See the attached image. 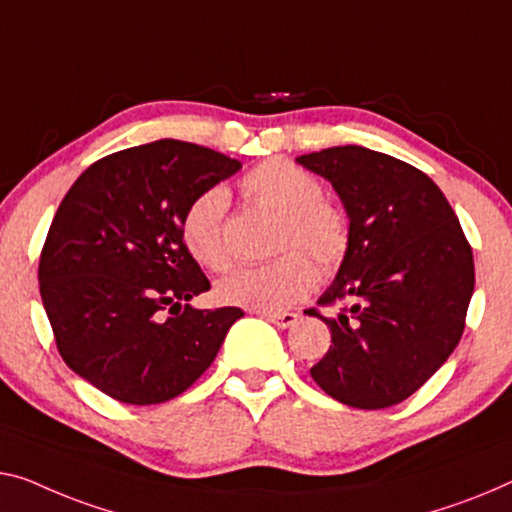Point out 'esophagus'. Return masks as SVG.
<instances>
[{"instance_id":"34e87169","label":"esophagus","mask_w":512,"mask_h":512,"mask_svg":"<svg viewBox=\"0 0 512 512\" xmlns=\"http://www.w3.org/2000/svg\"><path fill=\"white\" fill-rule=\"evenodd\" d=\"M264 317L269 319L271 324L280 326V329H289V326L299 322V315H296V312H264Z\"/></svg>"}]
</instances>
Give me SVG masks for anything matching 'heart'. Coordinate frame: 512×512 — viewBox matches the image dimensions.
<instances>
[{"mask_svg": "<svg viewBox=\"0 0 512 512\" xmlns=\"http://www.w3.org/2000/svg\"><path fill=\"white\" fill-rule=\"evenodd\" d=\"M241 190L257 207L278 213L273 250L285 254L262 266L232 271L216 287L225 305L257 312H280L301 301L315 285V266L331 271L347 253V220L322 200V183L285 158H269L241 179ZM227 195L207 188L195 195L181 216V241L190 257L211 271L230 266L223 220Z\"/></svg>", "mask_w": 512, "mask_h": 512, "instance_id": "1", "label": "heart"}]
</instances>
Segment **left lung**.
<instances>
[{
    "mask_svg": "<svg viewBox=\"0 0 512 512\" xmlns=\"http://www.w3.org/2000/svg\"><path fill=\"white\" fill-rule=\"evenodd\" d=\"M338 193L347 253L319 305L331 347L310 375L333 400L386 409L416 393L453 354L474 294V255L451 204L427 174L379 151L331 147L296 158Z\"/></svg>",
    "mask_w": 512,
    "mask_h": 512,
    "instance_id": "8db88e82",
    "label": "left lung"
}]
</instances>
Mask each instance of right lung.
Here are the masks:
<instances>
[{
    "instance_id": "1",
    "label": "right lung",
    "mask_w": 512,
    "mask_h": 512,
    "mask_svg": "<svg viewBox=\"0 0 512 512\" xmlns=\"http://www.w3.org/2000/svg\"><path fill=\"white\" fill-rule=\"evenodd\" d=\"M239 170L200 144L158 140L80 174L38 264L43 308L75 375L126 404L167 402L204 375L243 312L188 303L211 285L183 246L181 216Z\"/></svg>"
}]
</instances>
